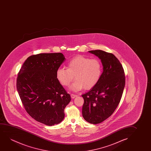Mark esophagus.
<instances>
[{
  "instance_id": "34e87169",
  "label": "esophagus",
  "mask_w": 151,
  "mask_h": 151,
  "mask_svg": "<svg viewBox=\"0 0 151 151\" xmlns=\"http://www.w3.org/2000/svg\"><path fill=\"white\" fill-rule=\"evenodd\" d=\"M77 96V95L74 94H70V96H71V97H72V99H74L75 97H76Z\"/></svg>"
}]
</instances>
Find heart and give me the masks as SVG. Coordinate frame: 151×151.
Masks as SVG:
<instances>
[{
	"label": "heart",
	"mask_w": 151,
	"mask_h": 151,
	"mask_svg": "<svg viewBox=\"0 0 151 151\" xmlns=\"http://www.w3.org/2000/svg\"><path fill=\"white\" fill-rule=\"evenodd\" d=\"M103 71L101 61L97 58H90L77 55L70 59L67 63V68H59L56 72V77L63 86H70L73 91H78L95 87L101 78ZM75 77H74V76Z\"/></svg>",
	"instance_id": "1"
}]
</instances>
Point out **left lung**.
I'll return each instance as SVG.
<instances>
[{
    "mask_svg": "<svg viewBox=\"0 0 151 151\" xmlns=\"http://www.w3.org/2000/svg\"><path fill=\"white\" fill-rule=\"evenodd\" d=\"M89 52L101 60L103 72L95 87L82 95V114L87 122L99 124L111 116L120 103L125 77L122 64L114 55L101 50Z\"/></svg>",
    "mask_w": 151,
    "mask_h": 151,
    "instance_id": "8db88e82",
    "label": "left lung"
}]
</instances>
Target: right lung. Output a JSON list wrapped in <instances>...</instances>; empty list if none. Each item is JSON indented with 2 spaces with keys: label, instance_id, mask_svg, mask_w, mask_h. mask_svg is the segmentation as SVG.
Segmentation results:
<instances>
[{
  "label": "right lung",
  "instance_id": "obj_1",
  "mask_svg": "<svg viewBox=\"0 0 151 151\" xmlns=\"http://www.w3.org/2000/svg\"><path fill=\"white\" fill-rule=\"evenodd\" d=\"M65 60L62 53H43L30 56L17 77V88L27 113L37 122L52 126L64 118L70 102L56 77V72Z\"/></svg>",
  "mask_w": 151,
  "mask_h": 151
}]
</instances>
